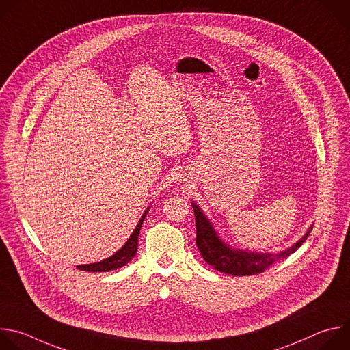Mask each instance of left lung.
Segmentation results:
<instances>
[{
  "label": "left lung",
  "instance_id": "1",
  "mask_svg": "<svg viewBox=\"0 0 350 350\" xmlns=\"http://www.w3.org/2000/svg\"><path fill=\"white\" fill-rule=\"evenodd\" d=\"M191 206L196 218V244L201 256L208 265L229 275H254L263 273L274 263L288 258L295 252L312 232L310 228L297 244L275 255L233 250L217 236L211 224L201 213V209L194 202H191Z\"/></svg>",
  "mask_w": 350,
  "mask_h": 350
}]
</instances>
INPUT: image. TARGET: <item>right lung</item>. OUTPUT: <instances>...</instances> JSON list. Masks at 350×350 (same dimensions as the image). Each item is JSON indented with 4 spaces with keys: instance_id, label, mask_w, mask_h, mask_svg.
<instances>
[{
    "instance_id": "1",
    "label": "right lung",
    "mask_w": 350,
    "mask_h": 350,
    "mask_svg": "<svg viewBox=\"0 0 350 350\" xmlns=\"http://www.w3.org/2000/svg\"><path fill=\"white\" fill-rule=\"evenodd\" d=\"M148 211H149V208L146 209L145 214L142 215L141 221L137 222L133 233L131 234V237L128 239V241L125 243V245L120 251H117L114 255H111L110 258H107V259H105L102 262L83 265V266H79V269L85 270V271H110V270H116V269H120L124 265H126L135 256V254L137 251L139 230H141V228H142V224H144V219H145Z\"/></svg>"
}]
</instances>
